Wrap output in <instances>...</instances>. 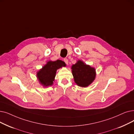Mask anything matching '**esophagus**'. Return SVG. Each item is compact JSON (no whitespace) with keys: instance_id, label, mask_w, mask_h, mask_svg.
Instances as JSON below:
<instances>
[{"instance_id":"obj_1","label":"esophagus","mask_w":134,"mask_h":134,"mask_svg":"<svg viewBox=\"0 0 134 134\" xmlns=\"http://www.w3.org/2000/svg\"><path fill=\"white\" fill-rule=\"evenodd\" d=\"M63 61H64V62H65V63L66 64V65H68V60L67 59H66V58H65V59H63Z\"/></svg>"}]
</instances>
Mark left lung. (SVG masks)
<instances>
[{
  "label": "left lung",
  "mask_w": 134,
  "mask_h": 134,
  "mask_svg": "<svg viewBox=\"0 0 134 134\" xmlns=\"http://www.w3.org/2000/svg\"><path fill=\"white\" fill-rule=\"evenodd\" d=\"M72 69L75 83L79 86H88L95 78V69L85 65L81 61H78L73 65Z\"/></svg>",
  "instance_id": "1"
}]
</instances>
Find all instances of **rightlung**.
Wrapping results in <instances>:
<instances>
[{"label": "right lung", "instance_id": "obj_1", "mask_svg": "<svg viewBox=\"0 0 134 134\" xmlns=\"http://www.w3.org/2000/svg\"><path fill=\"white\" fill-rule=\"evenodd\" d=\"M64 66L65 62L61 60L48 62L37 73V77L40 83L45 86L53 85L57 69Z\"/></svg>", "mask_w": 134, "mask_h": 134}]
</instances>
